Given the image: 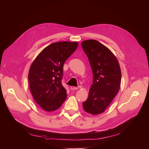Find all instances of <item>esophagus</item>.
I'll return each instance as SVG.
<instances>
[{"label":"esophagus","instance_id":"obj_1","mask_svg":"<svg viewBox=\"0 0 149 149\" xmlns=\"http://www.w3.org/2000/svg\"><path fill=\"white\" fill-rule=\"evenodd\" d=\"M70 89H71V90H77L78 89V87L72 86L71 87H70Z\"/></svg>","mask_w":149,"mask_h":149}]
</instances>
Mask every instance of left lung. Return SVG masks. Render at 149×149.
<instances>
[{
	"mask_svg": "<svg viewBox=\"0 0 149 149\" xmlns=\"http://www.w3.org/2000/svg\"><path fill=\"white\" fill-rule=\"evenodd\" d=\"M91 67L93 81L86 101L85 112L93 115L104 112L119 91L122 79L120 66L115 55L108 48L94 39L81 42Z\"/></svg>",
	"mask_w": 149,
	"mask_h": 149,
	"instance_id": "8db88e82",
	"label": "left lung"
}]
</instances>
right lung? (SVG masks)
Returning <instances> with one entry per match:
<instances>
[{"instance_id":"add662e5","label":"right lung","mask_w":149,"mask_h":149,"mask_svg":"<svg viewBox=\"0 0 149 149\" xmlns=\"http://www.w3.org/2000/svg\"><path fill=\"white\" fill-rule=\"evenodd\" d=\"M77 46V42H54L32 62L28 74L29 89L35 101L44 110H56L66 99V90L62 84L63 65Z\"/></svg>"}]
</instances>
